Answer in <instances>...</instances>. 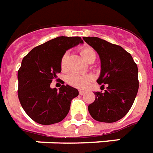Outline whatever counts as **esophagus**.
<instances>
[{"label":"esophagus","mask_w":153,"mask_h":153,"mask_svg":"<svg viewBox=\"0 0 153 153\" xmlns=\"http://www.w3.org/2000/svg\"><path fill=\"white\" fill-rule=\"evenodd\" d=\"M79 94L80 95H84V94H85V92H84V91H81V90H80Z\"/></svg>","instance_id":"obj_1"}]
</instances>
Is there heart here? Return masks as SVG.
I'll return each instance as SVG.
<instances>
[{
    "label": "heart",
    "instance_id": "obj_1",
    "mask_svg": "<svg viewBox=\"0 0 153 153\" xmlns=\"http://www.w3.org/2000/svg\"><path fill=\"white\" fill-rule=\"evenodd\" d=\"M81 55L83 59L88 62L93 58H96V52L91 47H84L81 50ZM69 57V52L66 51L63 54L60 59V66L62 69H65L66 66L67 59ZM93 80V76L92 74H80L73 73L70 74L67 77V82L71 86L75 87L78 88H85L88 86Z\"/></svg>",
    "mask_w": 153,
    "mask_h": 153
}]
</instances>
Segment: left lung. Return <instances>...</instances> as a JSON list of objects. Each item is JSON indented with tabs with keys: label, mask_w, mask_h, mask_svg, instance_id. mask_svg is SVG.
I'll list each match as a JSON object with an SVG mask.
<instances>
[{
	"label": "left lung",
	"mask_w": 153,
	"mask_h": 153,
	"mask_svg": "<svg viewBox=\"0 0 153 153\" xmlns=\"http://www.w3.org/2000/svg\"><path fill=\"white\" fill-rule=\"evenodd\" d=\"M83 39L99 55L101 74L97 82L107 84L104 93H94L96 98L88 107V111L97 121H117L128 113L138 93V66L120 46L97 37Z\"/></svg>",
	"instance_id": "1"
}]
</instances>
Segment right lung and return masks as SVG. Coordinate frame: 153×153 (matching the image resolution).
Returning a JSON list of instances; mask_svg holds the SVG:
<instances>
[{"label": "right lung", "instance_id": "right-lung-1", "mask_svg": "<svg viewBox=\"0 0 153 153\" xmlns=\"http://www.w3.org/2000/svg\"><path fill=\"white\" fill-rule=\"evenodd\" d=\"M83 43L80 37H58L34 47L22 60L18 71V97L23 109L38 124L58 123L69 113L79 91L70 85L59 90L51 83L61 71L60 59L67 50Z\"/></svg>", "mask_w": 153, "mask_h": 153}]
</instances>
